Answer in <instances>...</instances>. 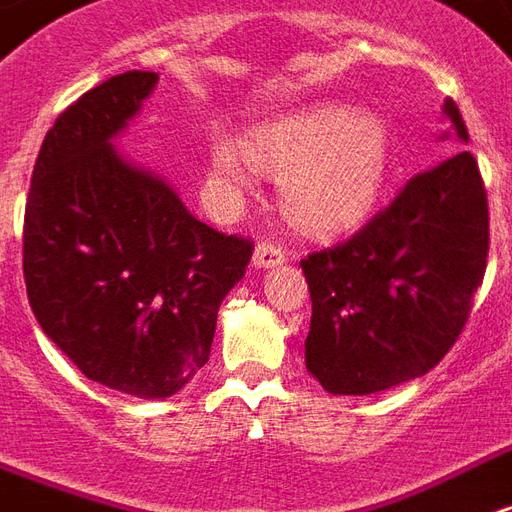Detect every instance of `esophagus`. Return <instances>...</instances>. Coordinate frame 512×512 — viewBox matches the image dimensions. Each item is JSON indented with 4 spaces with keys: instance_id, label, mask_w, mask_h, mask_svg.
<instances>
[{
    "instance_id": "1",
    "label": "esophagus",
    "mask_w": 512,
    "mask_h": 512,
    "mask_svg": "<svg viewBox=\"0 0 512 512\" xmlns=\"http://www.w3.org/2000/svg\"><path fill=\"white\" fill-rule=\"evenodd\" d=\"M285 263V252L276 244H257L255 255H252V266L255 268H276Z\"/></svg>"
}]
</instances>
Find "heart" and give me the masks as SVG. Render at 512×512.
<instances>
[{
  "mask_svg": "<svg viewBox=\"0 0 512 512\" xmlns=\"http://www.w3.org/2000/svg\"><path fill=\"white\" fill-rule=\"evenodd\" d=\"M391 157V135L377 113L323 102L287 113L238 138L211 143V184L236 203L255 187L260 165L282 170V206L312 233L358 225L380 200Z\"/></svg>",
  "mask_w": 512,
  "mask_h": 512,
  "instance_id": "obj_1",
  "label": "heart"
}]
</instances>
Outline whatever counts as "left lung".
Segmentation results:
<instances>
[{
	"mask_svg": "<svg viewBox=\"0 0 512 512\" xmlns=\"http://www.w3.org/2000/svg\"><path fill=\"white\" fill-rule=\"evenodd\" d=\"M442 113V138L469 143L456 102ZM486 257V189L475 157L458 151L407 181L350 241L301 260L312 295L309 374L336 396L423 377L456 344Z\"/></svg>",
	"mask_w": 512,
	"mask_h": 512,
	"instance_id": "obj_1",
	"label": "left lung"
}]
</instances>
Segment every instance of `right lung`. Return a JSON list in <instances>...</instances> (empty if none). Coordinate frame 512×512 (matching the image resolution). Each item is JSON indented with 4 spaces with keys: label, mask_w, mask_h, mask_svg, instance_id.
Listing matches in <instances>:
<instances>
[{
    "label": "right lung",
    "mask_w": 512,
    "mask_h": 512,
    "mask_svg": "<svg viewBox=\"0 0 512 512\" xmlns=\"http://www.w3.org/2000/svg\"><path fill=\"white\" fill-rule=\"evenodd\" d=\"M157 81L130 70L73 102L45 135L24 214L43 333L89 380L140 399H168L206 366L219 304L252 257L113 146Z\"/></svg>",
    "instance_id": "right-lung-1"
}]
</instances>
